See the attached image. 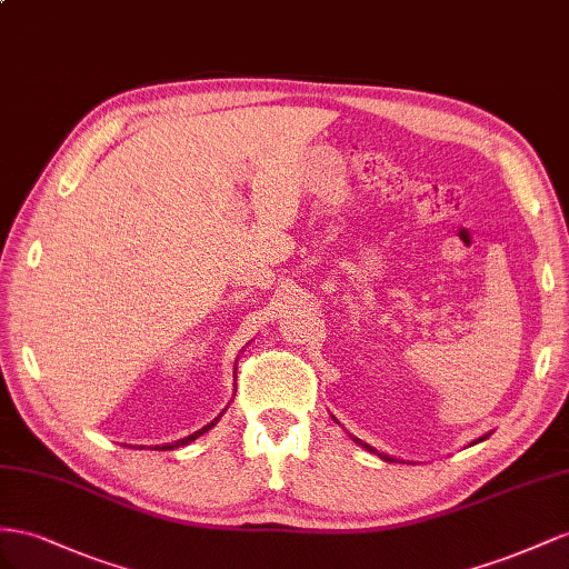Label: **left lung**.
<instances>
[{"mask_svg":"<svg viewBox=\"0 0 569 569\" xmlns=\"http://www.w3.org/2000/svg\"><path fill=\"white\" fill-rule=\"evenodd\" d=\"M362 446H365V448H367V450H371V452H375V448H369V446H367V443H362ZM381 458H383V460H388V462H391V460H393V458H388V456H381Z\"/></svg>","mask_w":569,"mask_h":569,"instance_id":"obj_1","label":"left lung"}]
</instances>
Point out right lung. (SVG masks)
Returning a JSON list of instances; mask_svg holds the SVG:
<instances>
[{
    "mask_svg": "<svg viewBox=\"0 0 569 569\" xmlns=\"http://www.w3.org/2000/svg\"><path fill=\"white\" fill-rule=\"evenodd\" d=\"M219 419V417H217ZM217 419L212 421V425H207L204 429H200V431H194V433H190V436H186V438H181V441H176V443H169V446H161V448H167V450H173V448H178V446H186V443H190V441H194V438L198 436H202L207 429H212L214 425H217Z\"/></svg>",
    "mask_w": 569,
    "mask_h": 569,
    "instance_id": "right-lung-1",
    "label": "right lung"
}]
</instances>
